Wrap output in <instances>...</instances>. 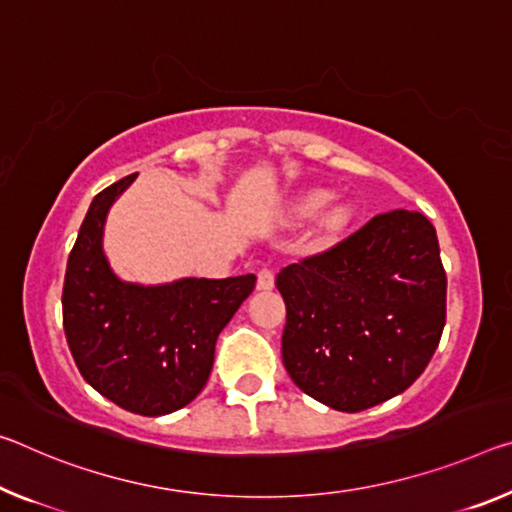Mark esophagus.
Wrapping results in <instances>:
<instances>
[{
	"label": "esophagus",
	"instance_id": "34e87169",
	"mask_svg": "<svg viewBox=\"0 0 512 512\" xmlns=\"http://www.w3.org/2000/svg\"><path fill=\"white\" fill-rule=\"evenodd\" d=\"M275 287V275L271 269H262L257 273V289L259 291H269Z\"/></svg>",
	"mask_w": 512,
	"mask_h": 512
}]
</instances>
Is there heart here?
<instances>
[{"instance_id": "obj_1", "label": "heart", "mask_w": 512, "mask_h": 512, "mask_svg": "<svg viewBox=\"0 0 512 512\" xmlns=\"http://www.w3.org/2000/svg\"><path fill=\"white\" fill-rule=\"evenodd\" d=\"M328 200H330V193H326V191L307 193V196H303L296 202V216L298 218H314L323 207L328 205ZM348 221H351V209L344 205H337V207L328 209L326 216H323V227H326L328 232H339V230H344Z\"/></svg>"}]
</instances>
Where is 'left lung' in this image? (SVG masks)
<instances>
[{
    "mask_svg": "<svg viewBox=\"0 0 512 512\" xmlns=\"http://www.w3.org/2000/svg\"><path fill=\"white\" fill-rule=\"evenodd\" d=\"M287 303L282 362L323 405L360 412L424 373L446 319V275L433 223L394 209L328 253L275 278Z\"/></svg>",
    "mask_w": 512,
    "mask_h": 512,
    "instance_id": "left-lung-1",
    "label": "left lung"
}]
</instances>
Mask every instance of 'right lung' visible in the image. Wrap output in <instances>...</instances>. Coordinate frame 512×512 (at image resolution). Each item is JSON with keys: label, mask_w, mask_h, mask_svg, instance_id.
Segmentation results:
<instances>
[{"label": "right lung", "mask_w": 512, "mask_h": 512, "mask_svg": "<svg viewBox=\"0 0 512 512\" xmlns=\"http://www.w3.org/2000/svg\"><path fill=\"white\" fill-rule=\"evenodd\" d=\"M127 175L97 193L79 227L63 282V328L88 385L120 408L161 417L207 385L216 339L255 289V275L123 280L104 253L109 209L132 186Z\"/></svg>", "instance_id": "1"}]
</instances>
